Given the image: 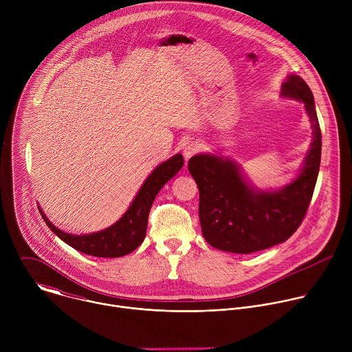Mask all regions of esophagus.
Listing matches in <instances>:
<instances>
[{"mask_svg":"<svg viewBox=\"0 0 352 352\" xmlns=\"http://www.w3.org/2000/svg\"><path fill=\"white\" fill-rule=\"evenodd\" d=\"M199 150H200V144L197 142H190L184 148V157L189 160L192 156H195L199 152Z\"/></svg>","mask_w":352,"mask_h":352,"instance_id":"esophagus-1","label":"esophagus"}]
</instances>
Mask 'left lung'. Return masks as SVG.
<instances>
[{
	"instance_id": "obj_1",
	"label": "left lung",
	"mask_w": 352,
	"mask_h": 352,
	"mask_svg": "<svg viewBox=\"0 0 352 352\" xmlns=\"http://www.w3.org/2000/svg\"><path fill=\"white\" fill-rule=\"evenodd\" d=\"M283 96L302 100L314 132L308 157L294 182L276 192H256L231 160L197 155L188 162L199 188L202 234L220 250L252 254L272 248L287 241L307 216L320 167L322 133L314 94L302 78L291 75Z\"/></svg>"
}]
</instances>
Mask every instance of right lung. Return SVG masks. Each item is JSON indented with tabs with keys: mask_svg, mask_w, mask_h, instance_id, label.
Returning a JSON list of instances; mask_svg holds the SVG:
<instances>
[{
	"mask_svg": "<svg viewBox=\"0 0 352 352\" xmlns=\"http://www.w3.org/2000/svg\"><path fill=\"white\" fill-rule=\"evenodd\" d=\"M182 166L184 157L181 155H175L160 164L144 181L126 213L107 230L89 235H72L53 226L43 213L41 217L57 236L82 254L97 258H120L128 255L143 242L146 236L148 212L156 195L163 185L182 168Z\"/></svg>",
	"mask_w": 352,
	"mask_h": 352,
	"instance_id": "1",
	"label": "right lung"
}]
</instances>
